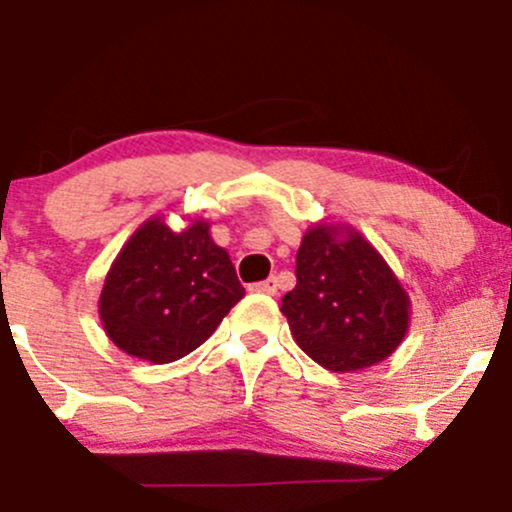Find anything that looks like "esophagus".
Here are the masks:
<instances>
[{"label": "esophagus", "instance_id": "obj_1", "mask_svg": "<svg viewBox=\"0 0 512 512\" xmlns=\"http://www.w3.org/2000/svg\"><path fill=\"white\" fill-rule=\"evenodd\" d=\"M276 286H279V279H276V276H269V279L260 281V284H252L250 289L257 293H276Z\"/></svg>", "mask_w": 512, "mask_h": 512}]
</instances>
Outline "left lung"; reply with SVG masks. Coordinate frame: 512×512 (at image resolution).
Segmentation results:
<instances>
[{
    "label": "left lung",
    "mask_w": 512,
    "mask_h": 512,
    "mask_svg": "<svg viewBox=\"0 0 512 512\" xmlns=\"http://www.w3.org/2000/svg\"><path fill=\"white\" fill-rule=\"evenodd\" d=\"M296 344L332 373L395 354L409 327V296L354 228L317 223L296 255V289L281 298Z\"/></svg>",
    "instance_id": "left-lung-1"
}]
</instances>
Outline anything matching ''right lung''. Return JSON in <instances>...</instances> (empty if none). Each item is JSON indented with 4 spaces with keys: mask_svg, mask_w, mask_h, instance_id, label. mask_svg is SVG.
I'll use <instances>...</instances> for the list:
<instances>
[{
    "mask_svg": "<svg viewBox=\"0 0 512 512\" xmlns=\"http://www.w3.org/2000/svg\"><path fill=\"white\" fill-rule=\"evenodd\" d=\"M245 296L228 252L195 219L170 231L154 216L127 240L101 291L103 330L117 349L151 363L195 351Z\"/></svg>",
    "mask_w": 512,
    "mask_h": 512,
    "instance_id": "1",
    "label": "right lung"
}]
</instances>
